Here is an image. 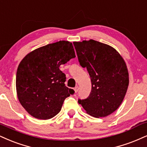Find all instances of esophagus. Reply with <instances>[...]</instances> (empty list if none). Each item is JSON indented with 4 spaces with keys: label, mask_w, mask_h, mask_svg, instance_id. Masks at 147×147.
I'll use <instances>...</instances> for the list:
<instances>
[{
    "label": "esophagus",
    "mask_w": 147,
    "mask_h": 147,
    "mask_svg": "<svg viewBox=\"0 0 147 147\" xmlns=\"http://www.w3.org/2000/svg\"><path fill=\"white\" fill-rule=\"evenodd\" d=\"M79 90V87L78 86H77V87H75V88H74V91H75V93H77V92H78Z\"/></svg>",
    "instance_id": "1"
}]
</instances>
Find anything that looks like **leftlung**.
I'll return each mask as SVG.
<instances>
[{"label":"left lung","mask_w":147,"mask_h":147,"mask_svg":"<svg viewBox=\"0 0 147 147\" xmlns=\"http://www.w3.org/2000/svg\"><path fill=\"white\" fill-rule=\"evenodd\" d=\"M73 45L92 83L89 96L78 102L93 117L109 116L121 105L127 91L129 80L126 63L114 48L106 44L90 40Z\"/></svg>","instance_id":"left-lung-1"}]
</instances>
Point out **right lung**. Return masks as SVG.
Here are the masks:
<instances>
[{
    "label": "right lung",
    "instance_id": "1",
    "mask_svg": "<svg viewBox=\"0 0 147 147\" xmlns=\"http://www.w3.org/2000/svg\"><path fill=\"white\" fill-rule=\"evenodd\" d=\"M75 57L71 42L61 40L35 49L22 59L16 73V92L31 116L47 120L60 112L65 98L74 91L65 86L66 75L59 66Z\"/></svg>",
    "mask_w": 147,
    "mask_h": 147
}]
</instances>
